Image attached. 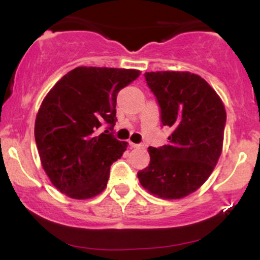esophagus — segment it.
<instances>
[{
	"label": "esophagus",
	"instance_id": "34e87169",
	"mask_svg": "<svg viewBox=\"0 0 260 260\" xmlns=\"http://www.w3.org/2000/svg\"><path fill=\"white\" fill-rule=\"evenodd\" d=\"M131 147L138 149V148H143V144H136V143H131Z\"/></svg>",
	"mask_w": 260,
	"mask_h": 260
}]
</instances>
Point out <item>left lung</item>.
<instances>
[{
  "label": "left lung",
  "mask_w": 260,
  "mask_h": 260,
  "mask_svg": "<svg viewBox=\"0 0 260 260\" xmlns=\"http://www.w3.org/2000/svg\"><path fill=\"white\" fill-rule=\"evenodd\" d=\"M147 84L160 106L169 143L149 147L150 164L140 170V184L164 199H180L208 180L222 150L226 111L216 91L189 72H147Z\"/></svg>",
  "instance_id": "8db88e82"
}]
</instances>
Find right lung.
<instances>
[{"mask_svg":"<svg viewBox=\"0 0 260 260\" xmlns=\"http://www.w3.org/2000/svg\"><path fill=\"white\" fill-rule=\"evenodd\" d=\"M137 70L77 67L53 85L35 120L43 168L61 193L73 199L98 196L110 168L127 149L113 136L118 91L139 77ZM106 125L105 133L99 128Z\"/></svg>","mask_w":260,"mask_h":260,"instance_id":"1","label":"right lung"}]
</instances>
